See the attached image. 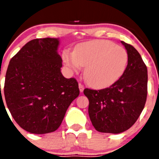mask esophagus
<instances>
[{"label":"esophagus","mask_w":159,"mask_h":159,"mask_svg":"<svg viewBox=\"0 0 159 159\" xmlns=\"http://www.w3.org/2000/svg\"><path fill=\"white\" fill-rule=\"evenodd\" d=\"M79 88H80V92H83V89H84V86H83V84L81 83H79Z\"/></svg>","instance_id":"34e87169"}]
</instances>
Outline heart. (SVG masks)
Returning <instances> with one entry per match:
<instances>
[{
  "instance_id": "b5f03b06",
  "label": "heart",
  "mask_w": 159,
  "mask_h": 159,
  "mask_svg": "<svg viewBox=\"0 0 159 159\" xmlns=\"http://www.w3.org/2000/svg\"><path fill=\"white\" fill-rule=\"evenodd\" d=\"M62 59L75 72L86 66L84 75L88 83L96 89H104L123 76L128 56L123 47L111 41L92 40L78 44L73 52L65 50Z\"/></svg>"
}]
</instances>
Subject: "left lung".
Segmentation results:
<instances>
[{
  "label": "left lung",
  "mask_w": 159,
  "mask_h": 159,
  "mask_svg": "<svg viewBox=\"0 0 159 159\" xmlns=\"http://www.w3.org/2000/svg\"><path fill=\"white\" fill-rule=\"evenodd\" d=\"M128 56L123 76L108 88L85 89L92 125L99 132L119 134L129 129L142 112L147 98L148 70L132 45L121 41Z\"/></svg>",
  "instance_id": "obj_1"
}]
</instances>
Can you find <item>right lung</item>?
I'll use <instances>...</instances> for the list:
<instances>
[{
  "label": "right lung",
  "mask_w": 159,
  "mask_h": 159,
  "mask_svg": "<svg viewBox=\"0 0 159 159\" xmlns=\"http://www.w3.org/2000/svg\"><path fill=\"white\" fill-rule=\"evenodd\" d=\"M59 45V39H33L9 62L6 103L17 124L28 132L42 134L57 130L80 94L77 81L61 73Z\"/></svg>",
  "instance_id": "right-lung-1"
}]
</instances>
